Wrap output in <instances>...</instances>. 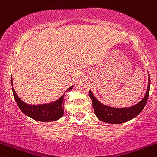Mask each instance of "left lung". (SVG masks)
I'll list each match as a JSON object with an SVG mask.
<instances>
[{
    "mask_svg": "<svg viewBox=\"0 0 157 157\" xmlns=\"http://www.w3.org/2000/svg\"><path fill=\"white\" fill-rule=\"evenodd\" d=\"M150 77H148V86L147 92L144 94V98L139 101L137 104L130 107L125 108H115L106 106L100 102L94 96L92 91H89V95L92 101V107L94 109V114L97 118L101 121L109 124H121L136 118L146 105L149 96L150 91Z\"/></svg>",
    "mask_w": 157,
    "mask_h": 157,
    "instance_id": "1",
    "label": "left lung"
}]
</instances>
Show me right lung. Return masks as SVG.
Here are the masks:
<instances>
[{"label":"right lung","mask_w":157,"mask_h":157,"mask_svg":"<svg viewBox=\"0 0 157 157\" xmlns=\"http://www.w3.org/2000/svg\"><path fill=\"white\" fill-rule=\"evenodd\" d=\"M12 91L15 100L18 104L19 109L21 110L24 114L30 117L36 121H39L42 122L54 121L59 119L64 115V95L65 94L59 98L57 101L53 103L42 105H30L27 104L22 101L19 97L17 95L13 85V78H11ZM74 86L68 88L67 91L71 90Z\"/></svg>","instance_id":"add662e5"}]
</instances>
